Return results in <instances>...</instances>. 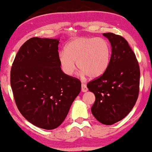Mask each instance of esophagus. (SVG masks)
Returning <instances> with one entry per match:
<instances>
[{"label": "esophagus", "mask_w": 152, "mask_h": 152, "mask_svg": "<svg viewBox=\"0 0 152 152\" xmlns=\"http://www.w3.org/2000/svg\"><path fill=\"white\" fill-rule=\"evenodd\" d=\"M88 91V88H87L86 85L84 83H82V91L84 92Z\"/></svg>", "instance_id": "esophagus-1"}]
</instances>
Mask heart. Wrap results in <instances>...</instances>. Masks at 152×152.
Segmentation results:
<instances>
[{
	"label": "heart",
	"mask_w": 152,
	"mask_h": 152,
	"mask_svg": "<svg viewBox=\"0 0 152 152\" xmlns=\"http://www.w3.org/2000/svg\"><path fill=\"white\" fill-rule=\"evenodd\" d=\"M111 50L109 42L101 37H79L68 43L65 50L59 52L62 70L72 75L78 68L90 78L101 76L109 65Z\"/></svg>",
	"instance_id": "1"
}]
</instances>
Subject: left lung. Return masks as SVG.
<instances>
[{
  "instance_id": "obj_1",
  "label": "left lung",
  "mask_w": 152,
  "mask_h": 152,
  "mask_svg": "<svg viewBox=\"0 0 152 152\" xmlns=\"http://www.w3.org/2000/svg\"><path fill=\"white\" fill-rule=\"evenodd\" d=\"M112 47L109 65L101 76L87 84L95 96L91 108L94 117L104 125H113L127 116L140 92V70L135 53L124 37L103 33Z\"/></svg>"
}]
</instances>
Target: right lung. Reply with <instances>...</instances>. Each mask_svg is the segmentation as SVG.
<instances>
[{
  "label": "right lung",
  "mask_w": 152,
  "mask_h": 152,
  "mask_svg": "<svg viewBox=\"0 0 152 152\" xmlns=\"http://www.w3.org/2000/svg\"><path fill=\"white\" fill-rule=\"evenodd\" d=\"M59 40L32 37L20 48L12 64L11 85L23 116L44 129L66 119L81 82L64 74L59 61Z\"/></svg>",
  "instance_id": "right-lung-1"
}]
</instances>
